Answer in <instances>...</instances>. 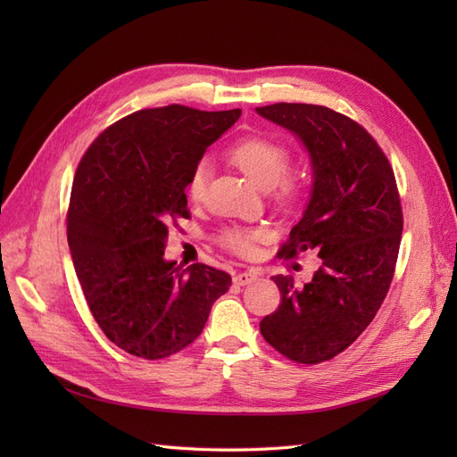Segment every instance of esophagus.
<instances>
[{
    "label": "esophagus",
    "instance_id": "34e87169",
    "mask_svg": "<svg viewBox=\"0 0 457 457\" xmlns=\"http://www.w3.org/2000/svg\"><path fill=\"white\" fill-rule=\"evenodd\" d=\"M255 280H257V274H253V272H240L234 276V284L237 286H250Z\"/></svg>",
    "mask_w": 457,
    "mask_h": 457
}]
</instances>
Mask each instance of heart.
Masks as SVG:
<instances>
[{
  "mask_svg": "<svg viewBox=\"0 0 457 457\" xmlns=\"http://www.w3.org/2000/svg\"><path fill=\"white\" fill-rule=\"evenodd\" d=\"M228 156L244 171V175L262 190H269L282 183L284 195H295L301 187L295 179H285L284 182L281 181L289 170V163H292V150L278 141L269 139V137H250V139H244L230 148ZM210 175L212 163L210 160L204 158L195 165V170H192L188 177L187 192L190 200L200 202L205 196ZM261 237V230L237 227L225 230L223 237H220V242L234 253L252 255L255 252V242Z\"/></svg>",
  "mask_w": 457,
  "mask_h": 457,
  "instance_id": "obj_1",
  "label": "heart"
}]
</instances>
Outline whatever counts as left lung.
<instances>
[{
    "label": "left lung",
    "mask_w": 457,
    "mask_h": 457,
    "mask_svg": "<svg viewBox=\"0 0 457 457\" xmlns=\"http://www.w3.org/2000/svg\"><path fill=\"white\" fill-rule=\"evenodd\" d=\"M255 112L294 133L312 168L305 212L280 255L314 250L322 259L303 287L272 276L282 303L261 334L289 361L318 364L362 334L389 292L403 237L395 173L373 137L331 108L278 103Z\"/></svg>",
    "instance_id": "left-lung-1"
}]
</instances>
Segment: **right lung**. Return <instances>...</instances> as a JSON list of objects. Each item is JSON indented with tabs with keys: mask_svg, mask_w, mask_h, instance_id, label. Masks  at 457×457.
I'll return each mask as SVG.
<instances>
[{
	"mask_svg": "<svg viewBox=\"0 0 457 457\" xmlns=\"http://www.w3.org/2000/svg\"><path fill=\"white\" fill-rule=\"evenodd\" d=\"M242 110L170 104L133 112L81 158L68 207V245L91 314L129 354L158 361L195 341L230 274L165 261L168 223L190 217L185 188L205 148Z\"/></svg>",
	"mask_w": 457,
	"mask_h": 457,
	"instance_id": "1",
	"label": "right lung"
}]
</instances>
